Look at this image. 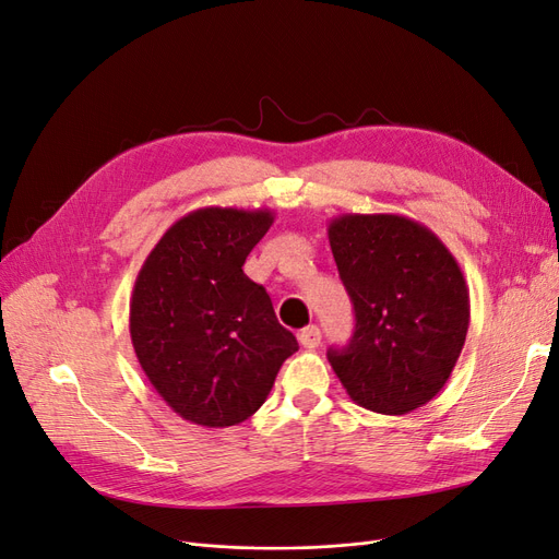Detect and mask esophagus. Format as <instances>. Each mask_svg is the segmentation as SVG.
Instances as JSON below:
<instances>
[{
	"mask_svg": "<svg viewBox=\"0 0 559 559\" xmlns=\"http://www.w3.org/2000/svg\"><path fill=\"white\" fill-rule=\"evenodd\" d=\"M298 341H300V345L306 347V349H314V347H319V343H321V331H319V326H306L302 329L300 333H298Z\"/></svg>",
	"mask_w": 559,
	"mask_h": 559,
	"instance_id": "esophagus-1",
	"label": "esophagus"
}]
</instances>
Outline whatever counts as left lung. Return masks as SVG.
<instances>
[{"label": "left lung", "mask_w": 559, "mask_h": 559, "mask_svg": "<svg viewBox=\"0 0 559 559\" xmlns=\"http://www.w3.org/2000/svg\"><path fill=\"white\" fill-rule=\"evenodd\" d=\"M329 242L354 302V335L329 361L366 411L405 415L445 386L471 306L462 267L438 235L401 214H341Z\"/></svg>", "instance_id": "8db88e82"}]
</instances>
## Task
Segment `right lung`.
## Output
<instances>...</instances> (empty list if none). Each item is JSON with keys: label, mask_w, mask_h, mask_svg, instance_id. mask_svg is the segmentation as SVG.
Masks as SVG:
<instances>
[{"label": "right lung", "mask_w": 559, "mask_h": 559, "mask_svg": "<svg viewBox=\"0 0 559 559\" xmlns=\"http://www.w3.org/2000/svg\"><path fill=\"white\" fill-rule=\"evenodd\" d=\"M273 222L270 210L189 212L134 280V354L160 399L193 425L224 429L251 417L298 349L263 286L242 270Z\"/></svg>", "instance_id": "1"}]
</instances>
